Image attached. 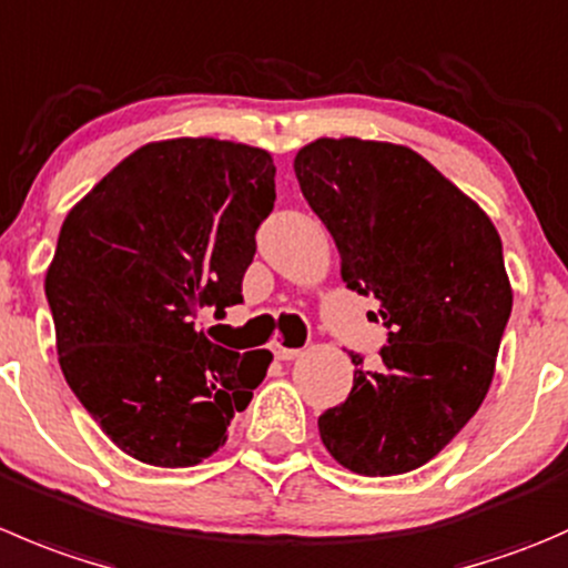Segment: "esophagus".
Masks as SVG:
<instances>
[{"mask_svg":"<svg viewBox=\"0 0 568 568\" xmlns=\"http://www.w3.org/2000/svg\"><path fill=\"white\" fill-rule=\"evenodd\" d=\"M272 352L280 357V361H294V357L302 355V349H294V346H285V344H280V341H274Z\"/></svg>","mask_w":568,"mask_h":568,"instance_id":"obj_1","label":"esophagus"}]
</instances>
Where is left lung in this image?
<instances>
[{"instance_id":"left-lung-1","label":"left lung","mask_w":568,"mask_h":568,"mask_svg":"<svg viewBox=\"0 0 568 568\" xmlns=\"http://www.w3.org/2000/svg\"><path fill=\"white\" fill-rule=\"evenodd\" d=\"M302 196L333 235L346 288L379 302L383 366L363 372L318 436L344 469L390 477L436 458L477 413L514 307L503 241L475 200L418 152L318 138L294 158Z\"/></svg>"}]
</instances>
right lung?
Here are the masks:
<instances>
[{"instance_id":"right-lung-1","label":"right lung","mask_w":568,"mask_h":568,"mask_svg":"<svg viewBox=\"0 0 568 568\" xmlns=\"http://www.w3.org/2000/svg\"><path fill=\"white\" fill-rule=\"evenodd\" d=\"M266 150L155 141L69 211L47 272L63 377L130 458L183 469L227 442L272 363L196 329L205 307L244 302L255 233L274 207Z\"/></svg>"}]
</instances>
